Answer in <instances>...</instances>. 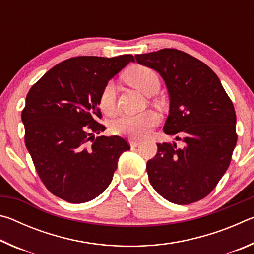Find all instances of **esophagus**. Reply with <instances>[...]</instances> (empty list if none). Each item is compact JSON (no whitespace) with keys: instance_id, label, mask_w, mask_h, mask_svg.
<instances>
[{"instance_id":"obj_1","label":"esophagus","mask_w":254,"mask_h":254,"mask_svg":"<svg viewBox=\"0 0 254 254\" xmlns=\"http://www.w3.org/2000/svg\"><path fill=\"white\" fill-rule=\"evenodd\" d=\"M128 143H130L131 147H137V145H140V143H141V140L130 139V140H128Z\"/></svg>"}]
</instances>
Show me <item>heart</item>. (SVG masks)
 Segmentation results:
<instances>
[{"instance_id":"1","label":"heart","mask_w":254,"mask_h":254,"mask_svg":"<svg viewBox=\"0 0 254 254\" xmlns=\"http://www.w3.org/2000/svg\"><path fill=\"white\" fill-rule=\"evenodd\" d=\"M126 79L132 86L145 95L156 94L160 88V78L152 68L136 65L127 71ZM117 102V85L114 81H107L98 98V104L105 114H113ZM158 115L152 111H145L137 114H122L110 124L113 134L128 137H140L147 134L158 123Z\"/></svg>"}]
</instances>
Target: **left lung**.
I'll list each match as a JSON object with an SVG mask.
<instances>
[{"mask_svg":"<svg viewBox=\"0 0 254 254\" xmlns=\"http://www.w3.org/2000/svg\"><path fill=\"white\" fill-rule=\"evenodd\" d=\"M136 62L157 70L170 96L166 134L182 142L157 143L147 162L150 184L174 204L205 198L229 168L238 141L236 115L217 75L192 56L165 48L135 55Z\"/></svg>","mask_w":254,"mask_h":254,"instance_id":"obj_1","label":"left lung"}]
</instances>
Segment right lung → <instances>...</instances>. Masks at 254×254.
Returning <instances> with one entry per match:
<instances>
[{"label": "right lung", "mask_w": 254, "mask_h": 254, "mask_svg": "<svg viewBox=\"0 0 254 254\" xmlns=\"http://www.w3.org/2000/svg\"><path fill=\"white\" fill-rule=\"evenodd\" d=\"M130 62L132 55L72 57L47 71L28 93L21 114L25 145L47 189L68 203L102 194L120 156L130 149L121 136H94L105 130L97 121L102 89Z\"/></svg>", "instance_id": "1"}]
</instances>
